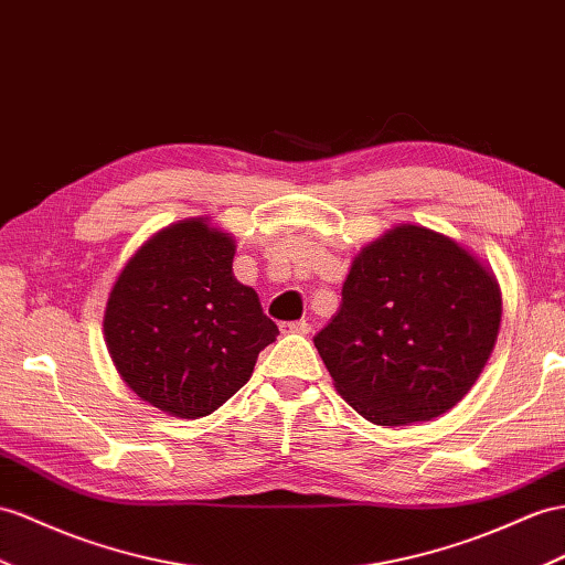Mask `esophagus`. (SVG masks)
Segmentation results:
<instances>
[{"mask_svg": "<svg viewBox=\"0 0 565 565\" xmlns=\"http://www.w3.org/2000/svg\"><path fill=\"white\" fill-rule=\"evenodd\" d=\"M281 331H286V334H310V324L306 320L300 322H284L281 324Z\"/></svg>", "mask_w": 565, "mask_h": 565, "instance_id": "esophagus-1", "label": "esophagus"}]
</instances>
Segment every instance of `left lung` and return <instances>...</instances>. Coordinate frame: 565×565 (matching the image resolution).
<instances>
[{
	"mask_svg": "<svg viewBox=\"0 0 565 565\" xmlns=\"http://www.w3.org/2000/svg\"><path fill=\"white\" fill-rule=\"evenodd\" d=\"M341 308L315 337L337 392L382 427L451 411L501 324L494 271L451 236L398 224L353 257Z\"/></svg>",
	"mask_w": 565,
	"mask_h": 565,
	"instance_id": "8db88e82",
	"label": "left lung"
}]
</instances>
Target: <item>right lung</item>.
Segmentation results:
<instances>
[{"label": "right lung", "mask_w": 565, "mask_h": 565, "mask_svg": "<svg viewBox=\"0 0 565 565\" xmlns=\"http://www.w3.org/2000/svg\"><path fill=\"white\" fill-rule=\"evenodd\" d=\"M236 241L207 216L145 241L114 281L105 341L131 392L167 415L198 420L250 380L279 329L234 277Z\"/></svg>", "instance_id": "add662e5"}]
</instances>
